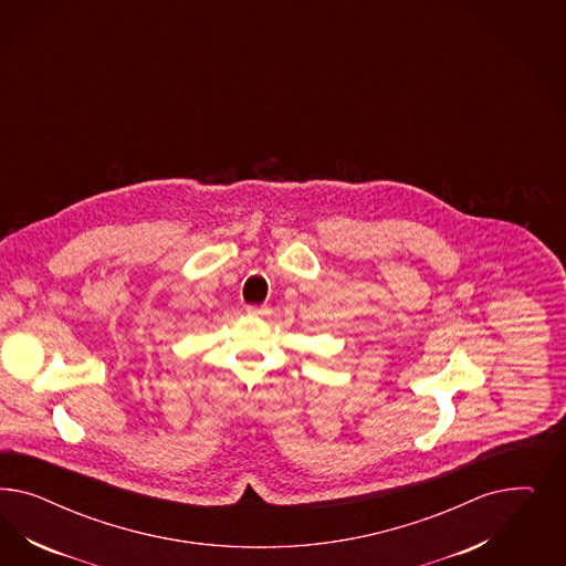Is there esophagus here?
Wrapping results in <instances>:
<instances>
[{"mask_svg":"<svg viewBox=\"0 0 566 566\" xmlns=\"http://www.w3.org/2000/svg\"><path fill=\"white\" fill-rule=\"evenodd\" d=\"M247 313L249 315H265L268 307H259V305H247Z\"/></svg>","mask_w":566,"mask_h":566,"instance_id":"obj_1","label":"esophagus"}]
</instances>
